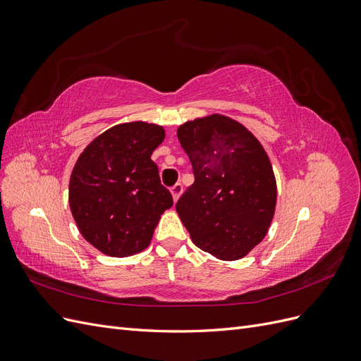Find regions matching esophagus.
Listing matches in <instances>:
<instances>
[{
    "instance_id": "34e87169",
    "label": "esophagus",
    "mask_w": 361,
    "mask_h": 361,
    "mask_svg": "<svg viewBox=\"0 0 361 361\" xmlns=\"http://www.w3.org/2000/svg\"><path fill=\"white\" fill-rule=\"evenodd\" d=\"M170 191H171V195H173V200H174V202H178V200H179V197H180L182 191H183V187H182L180 183H176V185H174V187H173Z\"/></svg>"
}]
</instances>
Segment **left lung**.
Instances as JSON below:
<instances>
[{"instance_id":"8db88e82","label":"left lung","mask_w":361,"mask_h":361,"mask_svg":"<svg viewBox=\"0 0 361 361\" xmlns=\"http://www.w3.org/2000/svg\"><path fill=\"white\" fill-rule=\"evenodd\" d=\"M195 180L176 211L192 243L220 260L245 257L268 233L277 182L260 141L238 120L209 114L178 128Z\"/></svg>"}]
</instances>
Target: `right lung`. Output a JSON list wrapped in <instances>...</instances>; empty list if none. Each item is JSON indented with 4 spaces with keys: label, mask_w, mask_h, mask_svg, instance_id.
Wrapping results in <instances>:
<instances>
[{
    "label": "right lung",
    "mask_w": 361,
    "mask_h": 361,
    "mask_svg": "<svg viewBox=\"0 0 361 361\" xmlns=\"http://www.w3.org/2000/svg\"><path fill=\"white\" fill-rule=\"evenodd\" d=\"M166 138L157 123H118L90 141L69 180L80 233L101 253L126 257L149 247L173 197L159 180L154 150Z\"/></svg>",
    "instance_id": "right-lung-1"
}]
</instances>
